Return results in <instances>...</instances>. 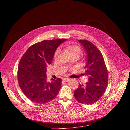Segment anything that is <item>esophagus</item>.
Masks as SVG:
<instances>
[{
  "instance_id": "esophagus-1",
  "label": "esophagus",
  "mask_w": 130,
  "mask_h": 130,
  "mask_svg": "<svg viewBox=\"0 0 130 130\" xmlns=\"http://www.w3.org/2000/svg\"><path fill=\"white\" fill-rule=\"evenodd\" d=\"M63 81H66V82H68L69 80V79H68V78H63V79H62Z\"/></svg>"
}]
</instances>
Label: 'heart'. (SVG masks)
Instances as JSON below:
<instances>
[{
  "label": "heart",
  "instance_id": "b5f03b06",
  "mask_svg": "<svg viewBox=\"0 0 130 130\" xmlns=\"http://www.w3.org/2000/svg\"><path fill=\"white\" fill-rule=\"evenodd\" d=\"M64 47L65 49L69 52L70 55L77 54V55H79L80 56V55L81 53V49L79 46L73 43H68L65 45ZM59 53V50L57 49L54 53V58H56L57 57Z\"/></svg>",
  "mask_w": 130,
  "mask_h": 130
}]
</instances>
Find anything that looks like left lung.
<instances>
[{
    "mask_svg": "<svg viewBox=\"0 0 130 130\" xmlns=\"http://www.w3.org/2000/svg\"><path fill=\"white\" fill-rule=\"evenodd\" d=\"M86 54V63L84 67L88 82L79 84L74 91V96L79 102L91 104L98 101L103 96L108 83V72L103 57L98 49L89 41L79 40Z\"/></svg>",
    "mask_w": 130,
    "mask_h": 130,
    "instance_id": "1",
    "label": "left lung"
}]
</instances>
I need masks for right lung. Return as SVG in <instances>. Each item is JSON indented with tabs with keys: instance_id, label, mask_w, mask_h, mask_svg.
<instances>
[{
	"instance_id": "obj_1",
	"label": "right lung",
	"mask_w": 130,
	"mask_h": 130,
	"mask_svg": "<svg viewBox=\"0 0 130 130\" xmlns=\"http://www.w3.org/2000/svg\"><path fill=\"white\" fill-rule=\"evenodd\" d=\"M65 39L45 40L26 51L18 66V81L25 95L36 103L44 104L57 97L62 80H47V67L53 60L55 50Z\"/></svg>"
}]
</instances>
